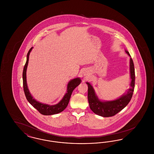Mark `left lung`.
Listing matches in <instances>:
<instances>
[{"label":"left lung","mask_w":154,"mask_h":154,"mask_svg":"<svg viewBox=\"0 0 154 154\" xmlns=\"http://www.w3.org/2000/svg\"><path fill=\"white\" fill-rule=\"evenodd\" d=\"M126 53L130 57V76L131 82L130 88L121 96L113 100H102L99 99L96 94L95 89L92 85L88 82V99L89 107L95 114L103 117H109L115 116L121 111L128 104L132 99L133 92L134 91L135 83V72L134 66L132 58L129 52L125 50Z\"/></svg>","instance_id":"left-lung-1"}]
</instances>
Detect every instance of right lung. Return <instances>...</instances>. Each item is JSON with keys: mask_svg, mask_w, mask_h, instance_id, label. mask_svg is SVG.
Instances as JSON below:
<instances>
[{"mask_svg": "<svg viewBox=\"0 0 154 154\" xmlns=\"http://www.w3.org/2000/svg\"><path fill=\"white\" fill-rule=\"evenodd\" d=\"M33 47H32L28 52L27 54V58L26 63L23 67V73H22V79H23V87L24 93L26 96V99L36 109L39 111L44 116H50L54 115L59 113L63 111L67 106L70 98L72 95V94L73 91L74 89L76 88L81 82L80 77H77L73 79L70 81L67 85V90L66 94L63 96L62 100L57 104L54 105H50L45 103L39 102L36 100L35 99L30 93L28 87L27 82H26V70L28 67V65L29 62V57L30 53L32 50Z\"/></svg>", "mask_w": 154, "mask_h": 154, "instance_id": "obj_1", "label": "right lung"}]
</instances>
